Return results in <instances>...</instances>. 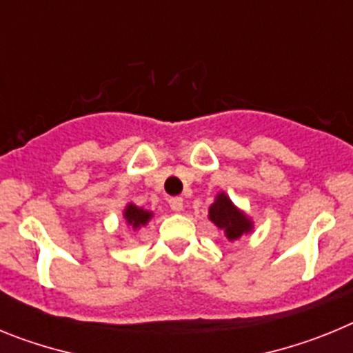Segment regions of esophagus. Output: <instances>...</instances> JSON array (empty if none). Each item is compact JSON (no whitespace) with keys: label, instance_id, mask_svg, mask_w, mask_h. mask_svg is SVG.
I'll return each mask as SVG.
<instances>
[{"label":"esophagus","instance_id":"1","mask_svg":"<svg viewBox=\"0 0 353 353\" xmlns=\"http://www.w3.org/2000/svg\"><path fill=\"white\" fill-rule=\"evenodd\" d=\"M170 207L173 212H182L183 210V199L180 196H174L170 199Z\"/></svg>","mask_w":353,"mask_h":353}]
</instances>
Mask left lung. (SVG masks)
I'll list each match as a JSON object with an SVG mask.
<instances>
[{
    "label": "left lung",
    "mask_w": 353,
    "mask_h": 353,
    "mask_svg": "<svg viewBox=\"0 0 353 353\" xmlns=\"http://www.w3.org/2000/svg\"><path fill=\"white\" fill-rule=\"evenodd\" d=\"M208 219L223 230L230 242L252 232V221L244 212H240L224 192L215 196V201L208 208Z\"/></svg>",
    "instance_id": "obj_1"
}]
</instances>
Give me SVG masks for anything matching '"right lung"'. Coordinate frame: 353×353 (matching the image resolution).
I'll use <instances>...</instances> for the list:
<instances>
[{"instance_id": "obj_1", "label": "right lung", "mask_w": 353, "mask_h": 353, "mask_svg": "<svg viewBox=\"0 0 353 353\" xmlns=\"http://www.w3.org/2000/svg\"><path fill=\"white\" fill-rule=\"evenodd\" d=\"M152 217H154V214H152V212L145 210V208L136 207L134 203H129L125 207V210H123V219L127 221V224H129L132 230H139L141 226H146Z\"/></svg>"}]
</instances>
